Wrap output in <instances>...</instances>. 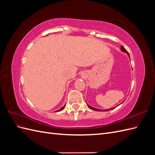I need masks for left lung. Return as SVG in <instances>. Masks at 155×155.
<instances>
[{"mask_svg":"<svg viewBox=\"0 0 155 155\" xmlns=\"http://www.w3.org/2000/svg\"><path fill=\"white\" fill-rule=\"evenodd\" d=\"M121 50L122 51H124V52H125V53L127 54V55H129V58H130V55H129V53H128V51L125 50V48L123 46H121ZM87 106H88V107L89 108V109H91L94 110H96V111H107V110H111V109H114V108L116 107H113V108H111V109H110L101 110V109H96V108H94V107H91V105H89L88 104H87Z\"/></svg>","mask_w":155,"mask_h":155,"instance_id":"obj_1","label":"left lung"}]
</instances>
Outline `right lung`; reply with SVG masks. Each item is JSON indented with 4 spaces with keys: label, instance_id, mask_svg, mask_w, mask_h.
<instances>
[{
    "label": "right lung",
    "instance_id": "add662e5",
    "mask_svg": "<svg viewBox=\"0 0 155 155\" xmlns=\"http://www.w3.org/2000/svg\"><path fill=\"white\" fill-rule=\"evenodd\" d=\"M65 107V105L63 107H61V109H59V110H56L55 112H59V111H61V110H63L64 109V108Z\"/></svg>",
    "mask_w": 155,
    "mask_h": 155
}]
</instances>
